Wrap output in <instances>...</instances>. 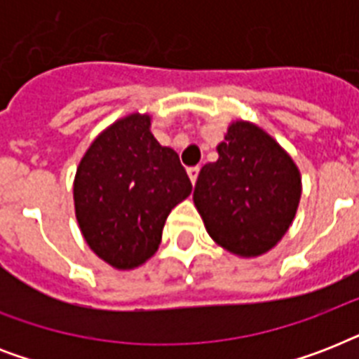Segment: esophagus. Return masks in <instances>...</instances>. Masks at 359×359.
Returning <instances> with one entry per match:
<instances>
[{"instance_id": "1", "label": "esophagus", "mask_w": 359, "mask_h": 359, "mask_svg": "<svg viewBox=\"0 0 359 359\" xmlns=\"http://www.w3.org/2000/svg\"><path fill=\"white\" fill-rule=\"evenodd\" d=\"M197 175H199V168H197V165H194V168H188V177H190L191 184H196Z\"/></svg>"}]
</instances>
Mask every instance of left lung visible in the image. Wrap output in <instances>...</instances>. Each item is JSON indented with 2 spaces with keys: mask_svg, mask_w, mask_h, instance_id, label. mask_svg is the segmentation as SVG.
Masks as SVG:
<instances>
[{
  "mask_svg": "<svg viewBox=\"0 0 359 359\" xmlns=\"http://www.w3.org/2000/svg\"><path fill=\"white\" fill-rule=\"evenodd\" d=\"M216 151L218 160L199 171L194 205L216 244L238 257L262 255L292 225L302 197L300 169L250 121H233Z\"/></svg>",
  "mask_w": 359,
  "mask_h": 359,
  "instance_id": "obj_1",
  "label": "left lung"
}]
</instances>
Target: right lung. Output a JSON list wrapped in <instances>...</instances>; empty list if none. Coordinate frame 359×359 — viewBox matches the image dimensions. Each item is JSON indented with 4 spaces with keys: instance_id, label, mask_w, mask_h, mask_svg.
I'll list each match as a JSON object with an SVG mask.
<instances>
[{
    "instance_id": "add662e5",
    "label": "right lung",
    "mask_w": 359,
    "mask_h": 359,
    "mask_svg": "<svg viewBox=\"0 0 359 359\" xmlns=\"http://www.w3.org/2000/svg\"><path fill=\"white\" fill-rule=\"evenodd\" d=\"M149 114H128L93 140L74 175V212L87 245L117 270L145 264L169 212L191 194L179 154L151 132Z\"/></svg>"
}]
</instances>
